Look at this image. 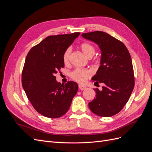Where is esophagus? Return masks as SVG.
Listing matches in <instances>:
<instances>
[{
    "label": "esophagus",
    "instance_id": "34e87169",
    "mask_svg": "<svg viewBox=\"0 0 152 152\" xmlns=\"http://www.w3.org/2000/svg\"><path fill=\"white\" fill-rule=\"evenodd\" d=\"M79 89L80 90L82 91V90H84V89H86V86H83V85L79 84Z\"/></svg>",
    "mask_w": 152,
    "mask_h": 152
}]
</instances>
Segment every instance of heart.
I'll return each instance as SVG.
<instances>
[{"instance_id": "1", "label": "heart", "mask_w": 152, "mask_h": 152, "mask_svg": "<svg viewBox=\"0 0 152 152\" xmlns=\"http://www.w3.org/2000/svg\"><path fill=\"white\" fill-rule=\"evenodd\" d=\"M80 49L85 56L91 58L94 56L95 53V48L93 45L89 42H84L80 44ZM71 50L70 48L67 49L63 54V59L65 64H68L70 61ZM91 76V72L87 69L77 68L70 73L71 79L79 83H84Z\"/></svg>"}]
</instances>
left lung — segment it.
<instances>
[{"mask_svg":"<svg viewBox=\"0 0 152 152\" xmlns=\"http://www.w3.org/2000/svg\"><path fill=\"white\" fill-rule=\"evenodd\" d=\"M82 37L97 44L102 52L100 66L92 78L102 83V90L94 89L96 97L89 103L92 112L108 117L118 113L128 102L134 89L132 59L126 45L102 31L82 34Z\"/></svg>","mask_w":152,"mask_h":152,"instance_id":"8db88e82","label":"left lung"}]
</instances>
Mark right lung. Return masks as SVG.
Listing matches in <instances>:
<instances>
[{"label":"right lung","mask_w":152,"mask_h":152,"mask_svg":"<svg viewBox=\"0 0 152 152\" xmlns=\"http://www.w3.org/2000/svg\"><path fill=\"white\" fill-rule=\"evenodd\" d=\"M80 34L48 36L27 54L22 86L35 110L44 117L54 118L65 115L77 93L76 82L61 84L54 74L64 67L63 54Z\"/></svg>","instance_id":"right-lung-1"}]
</instances>
